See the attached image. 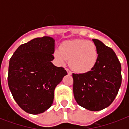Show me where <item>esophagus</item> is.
<instances>
[{"mask_svg":"<svg viewBox=\"0 0 129 129\" xmlns=\"http://www.w3.org/2000/svg\"><path fill=\"white\" fill-rule=\"evenodd\" d=\"M66 71H67V72H68V74L70 75H70H72V72H71V71L69 70L68 69H66Z\"/></svg>","mask_w":129,"mask_h":129,"instance_id":"obj_1","label":"esophagus"}]
</instances>
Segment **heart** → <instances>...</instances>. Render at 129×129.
<instances>
[{"label":"heart","mask_w":129,"mask_h":129,"mask_svg":"<svg viewBox=\"0 0 129 129\" xmlns=\"http://www.w3.org/2000/svg\"><path fill=\"white\" fill-rule=\"evenodd\" d=\"M54 57L60 64L70 59V66L77 74L91 72L98 62V49L96 45L86 39H76L63 41L59 49L54 51Z\"/></svg>","instance_id":"heart-1"}]
</instances>
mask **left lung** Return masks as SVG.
<instances>
[{
	"instance_id": "left-lung-1",
	"label": "left lung",
	"mask_w": 129,
	"mask_h": 129,
	"mask_svg": "<svg viewBox=\"0 0 129 129\" xmlns=\"http://www.w3.org/2000/svg\"><path fill=\"white\" fill-rule=\"evenodd\" d=\"M98 49V62L91 72L73 74V92L80 106L98 111L110 106L122 82L121 65L112 49L93 39Z\"/></svg>"
}]
</instances>
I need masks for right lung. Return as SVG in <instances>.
Here are the masks:
<instances>
[{"instance_id": "add662e5", "label": "right lung", "mask_w": 129, "mask_h": 129, "mask_svg": "<svg viewBox=\"0 0 129 129\" xmlns=\"http://www.w3.org/2000/svg\"><path fill=\"white\" fill-rule=\"evenodd\" d=\"M55 39L44 36L21 45L9 61L8 84L13 98L23 110L38 114L51 107L56 86L67 75L57 67Z\"/></svg>"}]
</instances>
